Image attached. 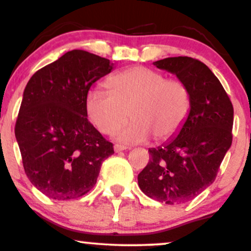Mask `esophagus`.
<instances>
[{
  "instance_id": "1",
  "label": "esophagus",
  "mask_w": 251,
  "mask_h": 251,
  "mask_svg": "<svg viewBox=\"0 0 251 251\" xmlns=\"http://www.w3.org/2000/svg\"><path fill=\"white\" fill-rule=\"evenodd\" d=\"M127 150H129V148H127V146L120 145V144H116V145H114V151H116V152L127 151Z\"/></svg>"
}]
</instances>
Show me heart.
<instances>
[{
	"label": "heart",
	"mask_w": 251,
	"mask_h": 251,
	"mask_svg": "<svg viewBox=\"0 0 251 251\" xmlns=\"http://www.w3.org/2000/svg\"><path fill=\"white\" fill-rule=\"evenodd\" d=\"M108 92L92 88L86 97L87 116L103 134L118 131L128 118L132 123L118 134L124 143L157 142L174 138L183 128L191 109V92L179 79L135 66L109 77Z\"/></svg>",
	"instance_id": "heart-1"
}]
</instances>
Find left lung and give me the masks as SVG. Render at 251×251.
<instances>
[{
    "label": "left lung",
    "mask_w": 251,
    "mask_h": 251,
    "mask_svg": "<svg viewBox=\"0 0 251 251\" xmlns=\"http://www.w3.org/2000/svg\"><path fill=\"white\" fill-rule=\"evenodd\" d=\"M191 92V109L175 139L150 149L148 165L138 175L139 188L152 200L180 204L194 200L216 179L232 143L234 107L220 80L205 63L189 56L155 61Z\"/></svg>",
    "instance_id": "left-lung-1"
}]
</instances>
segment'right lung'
Here are the masks:
<instances>
[{"label":"right lung","mask_w":251,"mask_h":251,"mask_svg":"<svg viewBox=\"0 0 251 251\" xmlns=\"http://www.w3.org/2000/svg\"><path fill=\"white\" fill-rule=\"evenodd\" d=\"M112 68L108 59L74 50L37 71L25 86L15 137L25 175L50 198L87 194L103 160L114 153L86 111L91 86Z\"/></svg>","instance_id":"1"}]
</instances>
